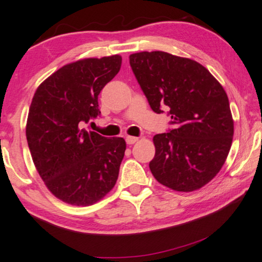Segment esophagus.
Wrapping results in <instances>:
<instances>
[{"label": "esophagus", "instance_id": "obj_1", "mask_svg": "<svg viewBox=\"0 0 262 262\" xmlns=\"http://www.w3.org/2000/svg\"><path fill=\"white\" fill-rule=\"evenodd\" d=\"M138 138H135V136H127L126 138V142L127 144H134L136 141H138Z\"/></svg>", "mask_w": 262, "mask_h": 262}]
</instances>
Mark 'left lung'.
I'll list each match as a JSON object with an SVG mask.
<instances>
[{
  "label": "left lung",
  "instance_id": "obj_1",
  "mask_svg": "<svg viewBox=\"0 0 262 262\" xmlns=\"http://www.w3.org/2000/svg\"><path fill=\"white\" fill-rule=\"evenodd\" d=\"M129 63L153 112L168 108L174 128L156 134L151 174L178 192H192L220 171L234 122L225 89L204 66L165 52L132 54Z\"/></svg>",
  "mask_w": 262,
  "mask_h": 262
}]
</instances>
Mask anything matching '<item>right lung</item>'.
Segmentation results:
<instances>
[{"label":"right lung","mask_w":262,"mask_h":262,"mask_svg":"<svg viewBox=\"0 0 262 262\" xmlns=\"http://www.w3.org/2000/svg\"><path fill=\"white\" fill-rule=\"evenodd\" d=\"M121 62L113 55L69 63L34 94L26 128L31 158L48 189L67 204H95L118 180L126 141L82 127L101 114L99 94Z\"/></svg>","instance_id":"1"}]
</instances>
